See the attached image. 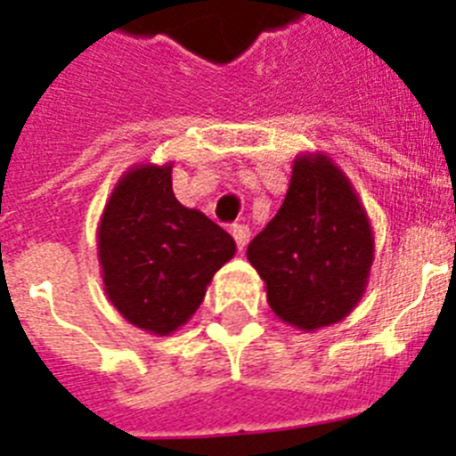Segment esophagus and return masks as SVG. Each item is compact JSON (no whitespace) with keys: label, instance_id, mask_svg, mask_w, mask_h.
Masks as SVG:
<instances>
[{"label":"esophagus","instance_id":"obj_1","mask_svg":"<svg viewBox=\"0 0 456 456\" xmlns=\"http://www.w3.org/2000/svg\"><path fill=\"white\" fill-rule=\"evenodd\" d=\"M232 236H233V240H236V245H239V250L243 252L245 245H248V240H250V227H248V224H233Z\"/></svg>","mask_w":456,"mask_h":456}]
</instances>
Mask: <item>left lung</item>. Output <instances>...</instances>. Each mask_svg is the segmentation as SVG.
Returning a JSON list of instances; mask_svg holds the SVG:
<instances>
[{"label": "left lung", "instance_id": "left-lung-1", "mask_svg": "<svg viewBox=\"0 0 456 456\" xmlns=\"http://www.w3.org/2000/svg\"><path fill=\"white\" fill-rule=\"evenodd\" d=\"M371 252L365 208L326 156L294 162L280 211L248 245L273 312L303 330L330 326L354 310Z\"/></svg>", "mask_w": 456, "mask_h": 456}]
</instances>
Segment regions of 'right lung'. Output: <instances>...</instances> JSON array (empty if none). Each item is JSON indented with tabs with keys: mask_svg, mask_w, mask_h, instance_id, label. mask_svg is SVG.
I'll return each instance as SVG.
<instances>
[{
	"mask_svg": "<svg viewBox=\"0 0 456 456\" xmlns=\"http://www.w3.org/2000/svg\"><path fill=\"white\" fill-rule=\"evenodd\" d=\"M98 250L114 307L133 326L169 335L195 314L236 243L204 213L179 204L169 165H146L114 188Z\"/></svg>",
	"mask_w": 456,
	"mask_h": 456,
	"instance_id": "add662e5",
	"label": "right lung"
}]
</instances>
